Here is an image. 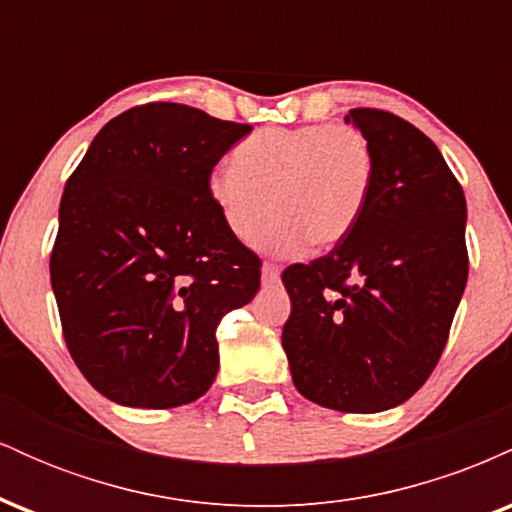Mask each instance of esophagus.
I'll return each mask as SVG.
<instances>
[{"label":"esophagus","mask_w":512,"mask_h":512,"mask_svg":"<svg viewBox=\"0 0 512 512\" xmlns=\"http://www.w3.org/2000/svg\"><path fill=\"white\" fill-rule=\"evenodd\" d=\"M279 274H281V269L276 267V264H272V262L262 264V281H264V284H274V281H279Z\"/></svg>","instance_id":"obj_1"}]
</instances>
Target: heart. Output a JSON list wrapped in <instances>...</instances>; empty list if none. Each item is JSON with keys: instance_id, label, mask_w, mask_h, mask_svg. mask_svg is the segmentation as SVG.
<instances>
[{"instance_id": "heart-1", "label": "heart", "mask_w": 512, "mask_h": 512, "mask_svg": "<svg viewBox=\"0 0 512 512\" xmlns=\"http://www.w3.org/2000/svg\"><path fill=\"white\" fill-rule=\"evenodd\" d=\"M207 195L226 231L269 255L298 257L313 243L330 250L354 233L375 180L373 146L354 125L269 127L233 149Z\"/></svg>"}]
</instances>
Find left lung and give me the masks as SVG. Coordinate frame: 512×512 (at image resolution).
<instances>
[{"instance_id":"1","label":"left lung","mask_w":512,"mask_h":512,"mask_svg":"<svg viewBox=\"0 0 512 512\" xmlns=\"http://www.w3.org/2000/svg\"><path fill=\"white\" fill-rule=\"evenodd\" d=\"M373 146L366 211L344 243L281 274L291 378L320 407H397L436 368L467 286V202L438 146L402 117L354 108Z\"/></svg>"}]
</instances>
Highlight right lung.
<instances>
[{
    "label": "right lung",
    "mask_w": 512,
    "mask_h": 512,
    "mask_svg": "<svg viewBox=\"0 0 512 512\" xmlns=\"http://www.w3.org/2000/svg\"><path fill=\"white\" fill-rule=\"evenodd\" d=\"M250 125L180 103L113 117L64 185L50 281L84 378L122 407L195 402L219 370L216 327L260 289V260L207 195Z\"/></svg>",
    "instance_id": "1"
}]
</instances>
